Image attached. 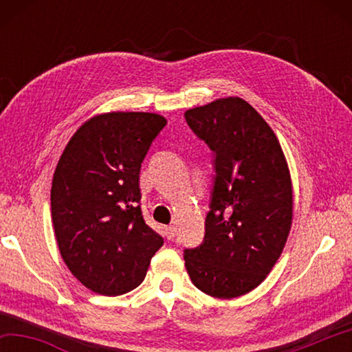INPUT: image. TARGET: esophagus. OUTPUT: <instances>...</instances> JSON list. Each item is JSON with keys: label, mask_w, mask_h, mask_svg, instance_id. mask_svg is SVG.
Wrapping results in <instances>:
<instances>
[{"label": "esophagus", "mask_w": 352, "mask_h": 352, "mask_svg": "<svg viewBox=\"0 0 352 352\" xmlns=\"http://www.w3.org/2000/svg\"><path fill=\"white\" fill-rule=\"evenodd\" d=\"M164 236L168 237V241H172L175 237V226L174 225H169L164 228Z\"/></svg>", "instance_id": "obj_1"}]
</instances>
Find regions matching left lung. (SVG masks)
I'll return each mask as SVG.
<instances>
[{
  "label": "left lung",
  "mask_w": 352,
  "mask_h": 352,
  "mask_svg": "<svg viewBox=\"0 0 352 352\" xmlns=\"http://www.w3.org/2000/svg\"><path fill=\"white\" fill-rule=\"evenodd\" d=\"M212 151L214 183L204 242L184 250L190 281L204 294L236 298L264 281L287 241L294 195L281 144L241 98L184 113Z\"/></svg>",
  "instance_id": "obj_1"
}]
</instances>
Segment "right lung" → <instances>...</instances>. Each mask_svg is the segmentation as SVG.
Masks as SVG:
<instances>
[{"label": "right lung", "instance_id": "1", "mask_svg": "<svg viewBox=\"0 0 352 352\" xmlns=\"http://www.w3.org/2000/svg\"><path fill=\"white\" fill-rule=\"evenodd\" d=\"M166 126L155 113L91 118L65 147L52 178L51 216L69 272L93 292L138 287L163 237L144 222L140 170Z\"/></svg>", "mask_w": 352, "mask_h": 352}]
</instances>
